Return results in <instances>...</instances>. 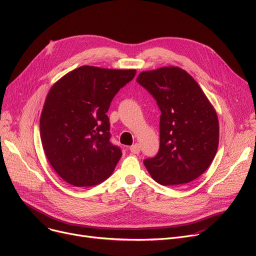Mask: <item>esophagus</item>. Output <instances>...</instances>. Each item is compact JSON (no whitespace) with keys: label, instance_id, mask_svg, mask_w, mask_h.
<instances>
[{"label":"esophagus","instance_id":"1","mask_svg":"<svg viewBox=\"0 0 256 256\" xmlns=\"http://www.w3.org/2000/svg\"><path fill=\"white\" fill-rule=\"evenodd\" d=\"M130 152H132V154H138L140 152V150H141V148H140V145H139L138 143L132 145V146L130 147Z\"/></svg>","mask_w":256,"mask_h":256}]
</instances>
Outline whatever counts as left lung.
Returning a JSON list of instances; mask_svg holds the SVG:
<instances>
[{
	"label": "left lung",
	"instance_id": "left-lung-1",
	"mask_svg": "<svg viewBox=\"0 0 256 256\" xmlns=\"http://www.w3.org/2000/svg\"><path fill=\"white\" fill-rule=\"evenodd\" d=\"M137 82L160 111V150L145 158L152 178L163 186H182L198 178L210 165L219 144L216 111L196 80L180 67L143 72Z\"/></svg>",
	"mask_w": 256,
	"mask_h": 256
}]
</instances>
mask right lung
<instances>
[{
  "label": "right lung",
  "instance_id": "1",
  "mask_svg": "<svg viewBox=\"0 0 256 256\" xmlns=\"http://www.w3.org/2000/svg\"><path fill=\"white\" fill-rule=\"evenodd\" d=\"M135 74V70L80 66L50 88L40 117V138L50 164L66 182L87 188L112 176L122 152L110 141L106 112Z\"/></svg>",
  "mask_w": 256,
  "mask_h": 256
}]
</instances>
